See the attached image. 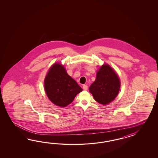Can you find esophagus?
<instances>
[{"label":"esophagus","mask_w":158,"mask_h":158,"mask_svg":"<svg viewBox=\"0 0 158 158\" xmlns=\"http://www.w3.org/2000/svg\"><path fill=\"white\" fill-rule=\"evenodd\" d=\"M83 90H87V89H88V86H87V85H84L83 86Z\"/></svg>","instance_id":"obj_1"}]
</instances>
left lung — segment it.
I'll use <instances>...</instances> for the list:
<instances>
[{"label":"left lung","mask_w":158,"mask_h":158,"mask_svg":"<svg viewBox=\"0 0 158 158\" xmlns=\"http://www.w3.org/2000/svg\"><path fill=\"white\" fill-rule=\"evenodd\" d=\"M120 80L110 66L105 64L101 67L97 77L89 87L95 100L105 105L114 100L119 91Z\"/></svg>","instance_id":"obj_1"}]
</instances>
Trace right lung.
I'll use <instances>...</instances> for the list:
<instances>
[{"label":"right lung","instance_id":"obj_1","mask_svg":"<svg viewBox=\"0 0 158 158\" xmlns=\"http://www.w3.org/2000/svg\"><path fill=\"white\" fill-rule=\"evenodd\" d=\"M44 89L50 100L61 107L71 104L82 91L77 81L58 63L54 64L48 72L44 80Z\"/></svg>","mask_w":158,"mask_h":158}]
</instances>
